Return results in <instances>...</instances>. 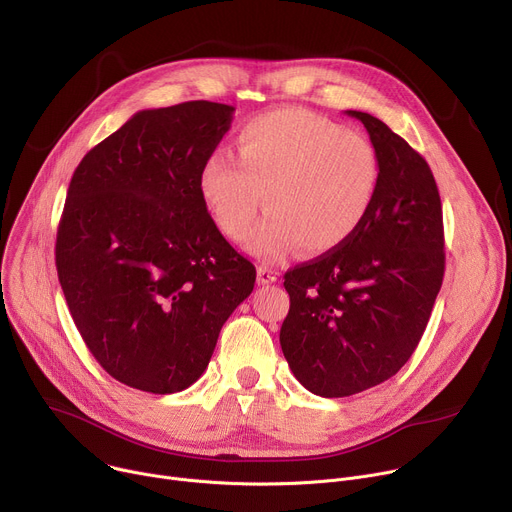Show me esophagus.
Returning <instances> with one entry per match:
<instances>
[{
	"instance_id": "1",
	"label": "esophagus",
	"mask_w": 512,
	"mask_h": 512,
	"mask_svg": "<svg viewBox=\"0 0 512 512\" xmlns=\"http://www.w3.org/2000/svg\"><path fill=\"white\" fill-rule=\"evenodd\" d=\"M257 282H259L261 286H267V284L277 282V271H275V269H271V267L261 265V267L257 269Z\"/></svg>"
}]
</instances>
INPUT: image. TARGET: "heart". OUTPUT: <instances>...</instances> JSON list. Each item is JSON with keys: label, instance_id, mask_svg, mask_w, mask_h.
Here are the masks:
<instances>
[{"label": "heart", "instance_id": "b5f03b06", "mask_svg": "<svg viewBox=\"0 0 512 512\" xmlns=\"http://www.w3.org/2000/svg\"><path fill=\"white\" fill-rule=\"evenodd\" d=\"M382 181L380 155L367 136L324 116L284 108L249 120L239 157L214 151L202 165L200 196L230 239H243L261 200L267 208L247 251L275 261L292 249L329 253L367 220Z\"/></svg>", "mask_w": 512, "mask_h": 512}]
</instances>
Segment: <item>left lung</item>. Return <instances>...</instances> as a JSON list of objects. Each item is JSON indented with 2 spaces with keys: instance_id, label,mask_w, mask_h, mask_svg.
Returning <instances> with one entry per match:
<instances>
[{
  "instance_id": "obj_1",
  "label": "left lung",
  "mask_w": 512,
  "mask_h": 512,
  "mask_svg": "<svg viewBox=\"0 0 512 512\" xmlns=\"http://www.w3.org/2000/svg\"><path fill=\"white\" fill-rule=\"evenodd\" d=\"M374 143L382 181L374 208L341 247L290 269L280 345L316 396L374 388L410 359L443 284V210L427 161L376 116L347 110Z\"/></svg>"
}]
</instances>
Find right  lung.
<instances>
[{"mask_svg":"<svg viewBox=\"0 0 512 512\" xmlns=\"http://www.w3.org/2000/svg\"><path fill=\"white\" fill-rule=\"evenodd\" d=\"M232 112L204 100L136 112L71 177L59 282L91 355L130 388H190L253 292V263L220 235L198 188Z\"/></svg>","mask_w":512,"mask_h":512,"instance_id":"right-lung-1","label":"right lung"}]
</instances>
